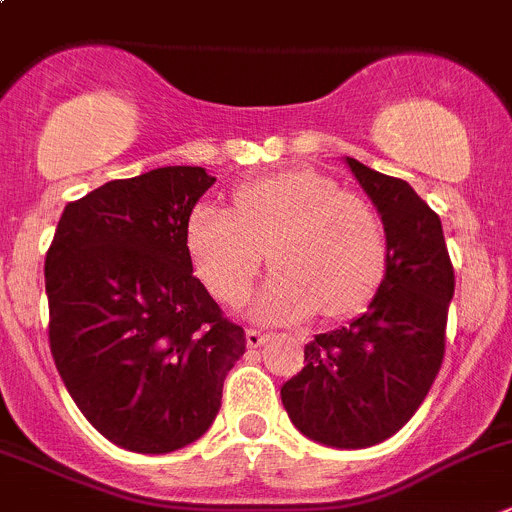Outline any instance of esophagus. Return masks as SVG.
<instances>
[{"instance_id":"34e87169","label":"esophagus","mask_w":512,"mask_h":512,"mask_svg":"<svg viewBox=\"0 0 512 512\" xmlns=\"http://www.w3.org/2000/svg\"><path fill=\"white\" fill-rule=\"evenodd\" d=\"M265 341H270V333L262 331V328H247V346L257 348Z\"/></svg>"}]
</instances>
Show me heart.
<instances>
[{"label":"heart","mask_w":512,"mask_h":512,"mask_svg":"<svg viewBox=\"0 0 512 512\" xmlns=\"http://www.w3.org/2000/svg\"><path fill=\"white\" fill-rule=\"evenodd\" d=\"M232 209L199 202L184 224L194 272L224 305L245 303L267 260L275 275L257 300L267 321L295 323L321 308L341 318L374 298L386 267V234L369 202L313 169L240 184Z\"/></svg>","instance_id":"obj_1"}]
</instances>
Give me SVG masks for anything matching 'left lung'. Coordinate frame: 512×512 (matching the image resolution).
Instances as JSON below:
<instances>
[{"label": "left lung", "instance_id": "8db88e82", "mask_svg": "<svg viewBox=\"0 0 512 512\" xmlns=\"http://www.w3.org/2000/svg\"><path fill=\"white\" fill-rule=\"evenodd\" d=\"M386 232V275L364 315L305 343L280 396L305 437L361 450L399 432L437 379L455 270L439 214L404 179L346 159Z\"/></svg>", "mask_w": 512, "mask_h": 512}]
</instances>
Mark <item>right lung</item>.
I'll return each instance as SVG.
<instances>
[{"instance_id":"add662e5","label":"right lung","mask_w":512,"mask_h":512,"mask_svg":"<svg viewBox=\"0 0 512 512\" xmlns=\"http://www.w3.org/2000/svg\"><path fill=\"white\" fill-rule=\"evenodd\" d=\"M164 166L65 207L45 257L50 351L83 417L113 444L164 455L202 437L245 328L191 272L184 224L214 184Z\"/></svg>"}]
</instances>
